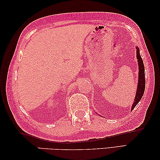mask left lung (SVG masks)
I'll list each match as a JSON object with an SVG mask.
<instances>
[{
    "mask_svg": "<svg viewBox=\"0 0 160 160\" xmlns=\"http://www.w3.org/2000/svg\"><path fill=\"white\" fill-rule=\"evenodd\" d=\"M136 53H137V59L138 62V67H139V76H138V89L136 91V96L135 98V101L132 106L131 111L134 109L140 101L142 98L144 91L145 88V67H144L143 61L142 57L140 54V49L138 48H136Z\"/></svg>",
    "mask_w": 160,
    "mask_h": 160,
    "instance_id": "obj_1",
    "label": "left lung"
}]
</instances>
